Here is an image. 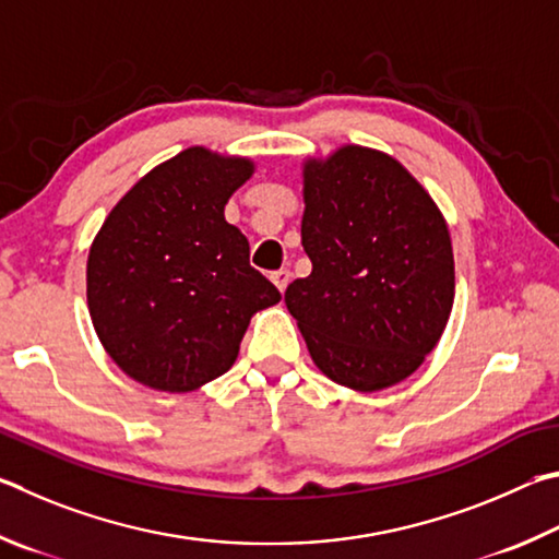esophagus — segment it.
Returning a JSON list of instances; mask_svg holds the SVG:
<instances>
[{"mask_svg":"<svg viewBox=\"0 0 559 559\" xmlns=\"http://www.w3.org/2000/svg\"><path fill=\"white\" fill-rule=\"evenodd\" d=\"M270 277H272L274 285H277V289H280V292H285V289H287V285H289V280H292V272L282 267V270H277V272H272Z\"/></svg>","mask_w":559,"mask_h":559,"instance_id":"34e87169","label":"esophagus"}]
</instances>
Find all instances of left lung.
<instances>
[{"label": "left lung", "instance_id": "1", "mask_svg": "<svg viewBox=\"0 0 559 559\" xmlns=\"http://www.w3.org/2000/svg\"><path fill=\"white\" fill-rule=\"evenodd\" d=\"M301 245L311 274L285 305L321 373L360 393L413 376L454 305L449 228L415 176L356 144L309 159Z\"/></svg>", "mask_w": 559, "mask_h": 559}]
</instances>
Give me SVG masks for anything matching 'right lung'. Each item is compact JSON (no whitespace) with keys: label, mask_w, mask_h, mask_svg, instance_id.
<instances>
[{"label":"right lung","mask_w":559,"mask_h":559,"mask_svg":"<svg viewBox=\"0 0 559 559\" xmlns=\"http://www.w3.org/2000/svg\"><path fill=\"white\" fill-rule=\"evenodd\" d=\"M252 162L191 146L152 169L107 215L87 254V309L127 376L189 393L238 358L254 311L282 295L250 267L225 203Z\"/></svg>","instance_id":"add662e5"}]
</instances>
